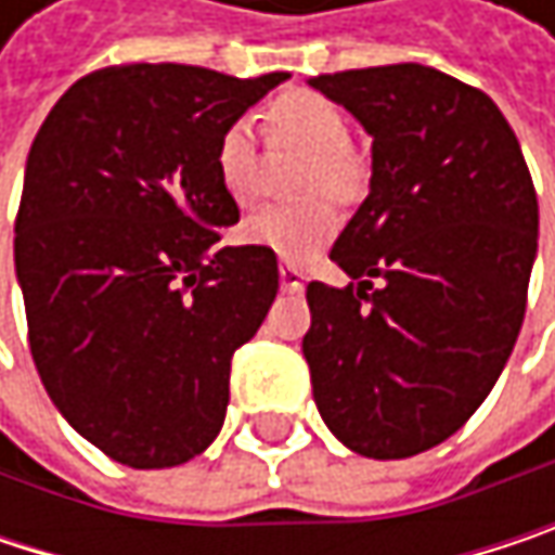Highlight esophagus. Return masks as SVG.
Instances as JSON below:
<instances>
[{
    "label": "esophagus",
    "instance_id": "1",
    "mask_svg": "<svg viewBox=\"0 0 555 555\" xmlns=\"http://www.w3.org/2000/svg\"><path fill=\"white\" fill-rule=\"evenodd\" d=\"M279 282H282V292H288V295H295V292L305 288V276L295 267H288V263L279 267Z\"/></svg>",
    "mask_w": 555,
    "mask_h": 555
}]
</instances>
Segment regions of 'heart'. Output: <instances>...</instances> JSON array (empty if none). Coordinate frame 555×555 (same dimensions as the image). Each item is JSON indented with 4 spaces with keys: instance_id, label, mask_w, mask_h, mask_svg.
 I'll list each match as a JSON object with an SVG mask.
<instances>
[{
    "instance_id": "1",
    "label": "heart",
    "mask_w": 555,
    "mask_h": 555,
    "mask_svg": "<svg viewBox=\"0 0 555 555\" xmlns=\"http://www.w3.org/2000/svg\"><path fill=\"white\" fill-rule=\"evenodd\" d=\"M267 138L282 147L305 154L298 179L301 195H327L334 202H350L363 192L366 164L350 147V128L344 112L308 89H288L276 95L263 112ZM215 169L221 189L237 205H250L254 185V131L247 121H234L221 131L215 147ZM337 234V215L324 202H305L288 208H263L244 224V237L279 260L305 263Z\"/></svg>"
}]
</instances>
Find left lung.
<instances>
[{"instance_id": "8db88e82", "label": "left lung", "mask_w": 555, "mask_h": 555, "mask_svg": "<svg viewBox=\"0 0 555 555\" xmlns=\"http://www.w3.org/2000/svg\"><path fill=\"white\" fill-rule=\"evenodd\" d=\"M308 86L373 138L370 195L331 247L357 285H308L314 404L353 453L404 460L456 434L499 383L537 260V192L499 105L434 66Z\"/></svg>"}]
</instances>
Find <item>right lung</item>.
<instances>
[{
	"mask_svg": "<svg viewBox=\"0 0 555 555\" xmlns=\"http://www.w3.org/2000/svg\"><path fill=\"white\" fill-rule=\"evenodd\" d=\"M288 73L182 63L76 79L44 118L15 221V276L38 376L115 463L167 469L218 437L231 357L279 292L276 254L221 247L237 202L215 147Z\"/></svg>",
	"mask_w": 555,
	"mask_h": 555,
	"instance_id": "right-lung-1",
	"label": "right lung"
}]
</instances>
